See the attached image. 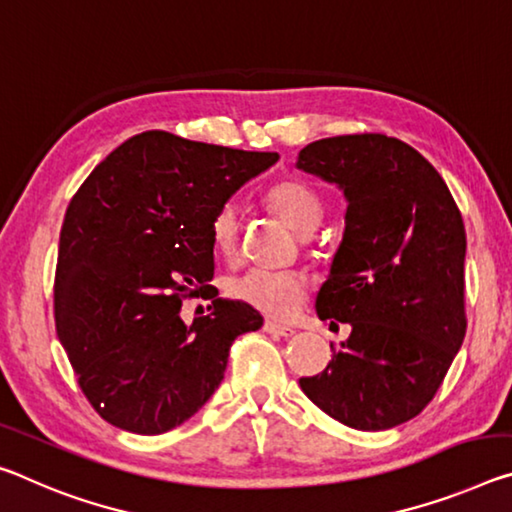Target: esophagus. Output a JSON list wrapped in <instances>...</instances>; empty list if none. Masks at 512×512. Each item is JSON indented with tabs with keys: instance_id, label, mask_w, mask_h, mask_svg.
<instances>
[{
	"instance_id": "34e87169",
	"label": "esophagus",
	"mask_w": 512,
	"mask_h": 512,
	"mask_svg": "<svg viewBox=\"0 0 512 512\" xmlns=\"http://www.w3.org/2000/svg\"><path fill=\"white\" fill-rule=\"evenodd\" d=\"M264 330L269 332V335H273V337H294L296 335L294 328L282 326V323H278V321H266L264 323Z\"/></svg>"
}]
</instances>
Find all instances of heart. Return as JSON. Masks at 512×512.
Segmentation results:
<instances>
[{"label": "heart", "mask_w": 512, "mask_h": 512, "mask_svg": "<svg viewBox=\"0 0 512 512\" xmlns=\"http://www.w3.org/2000/svg\"><path fill=\"white\" fill-rule=\"evenodd\" d=\"M266 202L289 227L298 232H310L321 221V198L310 184L300 180H285L273 184L266 193ZM209 237L218 255L232 257L239 243V207L223 202L209 221ZM305 278L291 271L250 269L230 280V296L248 303L255 310L287 319L305 298Z\"/></svg>", "instance_id": "obj_1"}]
</instances>
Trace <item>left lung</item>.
<instances>
[{
	"label": "left lung",
	"instance_id": "1",
	"mask_svg": "<svg viewBox=\"0 0 512 512\" xmlns=\"http://www.w3.org/2000/svg\"><path fill=\"white\" fill-rule=\"evenodd\" d=\"M296 168L348 202L316 314L351 326L307 399L344 426L387 431L433 399L465 339V225L440 173L385 134L305 145Z\"/></svg>",
	"mask_w": 512,
	"mask_h": 512
}]
</instances>
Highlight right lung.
Listing matches in <instances>:
<instances>
[{
    "label": "right lung",
    "mask_w": 512,
    "mask_h": 512,
    "mask_svg": "<svg viewBox=\"0 0 512 512\" xmlns=\"http://www.w3.org/2000/svg\"><path fill=\"white\" fill-rule=\"evenodd\" d=\"M278 152H243L159 132L118 145L70 200L54 282L56 332L81 392L111 426L161 435L184 424L223 380L248 303L218 298L209 221ZM212 315L184 324L186 295Z\"/></svg>",
    "instance_id": "right-lung-1"
}]
</instances>
